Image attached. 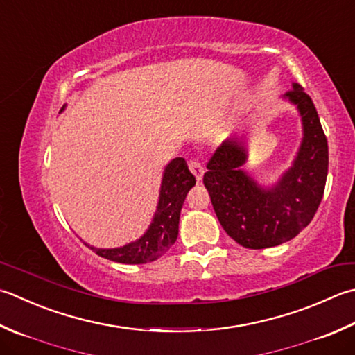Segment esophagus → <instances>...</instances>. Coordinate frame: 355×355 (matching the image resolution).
I'll return each instance as SVG.
<instances>
[{
    "mask_svg": "<svg viewBox=\"0 0 355 355\" xmlns=\"http://www.w3.org/2000/svg\"><path fill=\"white\" fill-rule=\"evenodd\" d=\"M189 169L193 173V177L197 178V182H200V180L203 178L205 169H203V166H201L198 162H189Z\"/></svg>",
    "mask_w": 355,
    "mask_h": 355,
    "instance_id": "34e87169",
    "label": "esophagus"
}]
</instances>
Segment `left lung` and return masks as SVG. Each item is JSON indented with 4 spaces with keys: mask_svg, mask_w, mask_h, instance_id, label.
<instances>
[{
    "mask_svg": "<svg viewBox=\"0 0 355 355\" xmlns=\"http://www.w3.org/2000/svg\"><path fill=\"white\" fill-rule=\"evenodd\" d=\"M302 118L303 138L293 164L274 184L263 186L243 166V138H227L207 163L203 183L229 237L249 249L272 248L306 227L323 198L328 177V140L311 96L298 83L282 96Z\"/></svg>",
    "mask_w": 355,
    "mask_h": 355,
    "instance_id": "1",
    "label": "left lung"
}]
</instances>
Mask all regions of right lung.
<instances>
[{"mask_svg":"<svg viewBox=\"0 0 355 355\" xmlns=\"http://www.w3.org/2000/svg\"><path fill=\"white\" fill-rule=\"evenodd\" d=\"M66 109V104L61 107V112ZM196 186V177L187 168L186 159L182 157L173 158L166 164L157 211L150 225L140 239L130 241L120 248H95L86 245L103 259L110 261L123 263V265H143L157 260L175 243L178 237L180 212L184 203V198L192 187Z\"/></svg>","mask_w":355,"mask_h":355,"instance_id":"add662e5","label":"right lung"}]
</instances>
